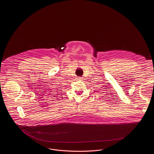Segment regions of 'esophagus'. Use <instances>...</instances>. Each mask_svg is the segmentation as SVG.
I'll list each match as a JSON object with an SVG mask.
<instances>
[{
	"label": "esophagus",
	"instance_id": "obj_1",
	"mask_svg": "<svg viewBox=\"0 0 154 154\" xmlns=\"http://www.w3.org/2000/svg\"><path fill=\"white\" fill-rule=\"evenodd\" d=\"M78 79H79V80L80 81L83 80V79H82V77H79Z\"/></svg>",
	"mask_w": 154,
	"mask_h": 154
}]
</instances>
